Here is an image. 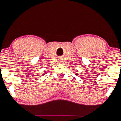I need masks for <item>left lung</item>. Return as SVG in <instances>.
<instances>
[{"mask_svg":"<svg viewBox=\"0 0 121 121\" xmlns=\"http://www.w3.org/2000/svg\"><path fill=\"white\" fill-rule=\"evenodd\" d=\"M74 70H75V69H74ZM75 75H78V73H76L75 74Z\"/></svg>","mask_w":121,"mask_h":121,"instance_id":"obj_1","label":"left lung"}]
</instances>
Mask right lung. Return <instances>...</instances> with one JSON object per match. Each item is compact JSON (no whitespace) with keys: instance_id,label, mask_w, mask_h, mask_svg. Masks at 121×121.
Masks as SVG:
<instances>
[{"instance_id":"add662e5","label":"right lung","mask_w":121,"mask_h":121,"mask_svg":"<svg viewBox=\"0 0 121 121\" xmlns=\"http://www.w3.org/2000/svg\"><path fill=\"white\" fill-rule=\"evenodd\" d=\"M45 73H46V71H45V72H44V73H43V75H45Z\"/></svg>"}]
</instances>
